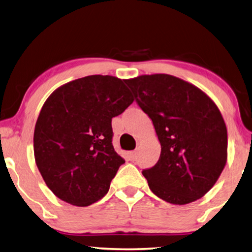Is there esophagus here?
<instances>
[{"mask_svg": "<svg viewBox=\"0 0 252 252\" xmlns=\"http://www.w3.org/2000/svg\"><path fill=\"white\" fill-rule=\"evenodd\" d=\"M128 158H129V160H136V159H137V152H136V151L129 152L128 153Z\"/></svg>", "mask_w": 252, "mask_h": 252, "instance_id": "esophagus-1", "label": "esophagus"}]
</instances>
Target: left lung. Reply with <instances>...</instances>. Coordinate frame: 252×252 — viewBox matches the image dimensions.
Returning <instances> with one entry per match:
<instances>
[{
	"label": "left lung",
	"instance_id": "obj_1",
	"mask_svg": "<svg viewBox=\"0 0 252 252\" xmlns=\"http://www.w3.org/2000/svg\"><path fill=\"white\" fill-rule=\"evenodd\" d=\"M125 83L152 119L161 146L157 164L143 170L151 190L174 205L205 196L227 162V127L217 105L195 85L168 74Z\"/></svg>",
	"mask_w": 252,
	"mask_h": 252
}]
</instances>
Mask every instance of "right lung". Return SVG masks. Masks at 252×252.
I'll use <instances>...</instances> for the list:
<instances>
[{"label":"right lung","mask_w":252,"mask_h":252,"mask_svg":"<svg viewBox=\"0 0 252 252\" xmlns=\"http://www.w3.org/2000/svg\"><path fill=\"white\" fill-rule=\"evenodd\" d=\"M134 98L109 75H91L64 84L44 103L34 130L35 162L60 199L86 207L107 193L125 160L112 144V118Z\"/></svg>","instance_id":"1"}]
</instances>
